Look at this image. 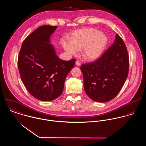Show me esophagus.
Returning a JSON list of instances; mask_svg holds the SVG:
<instances>
[{"label": "esophagus", "instance_id": "obj_1", "mask_svg": "<svg viewBox=\"0 0 146 146\" xmlns=\"http://www.w3.org/2000/svg\"><path fill=\"white\" fill-rule=\"evenodd\" d=\"M75 64H76V66H79L81 65V63H80V62L79 61H76L75 62Z\"/></svg>", "mask_w": 146, "mask_h": 146}]
</instances>
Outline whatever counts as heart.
I'll return each instance as SVG.
<instances>
[{
  "mask_svg": "<svg viewBox=\"0 0 146 146\" xmlns=\"http://www.w3.org/2000/svg\"><path fill=\"white\" fill-rule=\"evenodd\" d=\"M108 42L106 35L93 27L85 28L74 31L70 41L63 40L62 45L70 54H78L79 50H82L84 58L88 61H94L100 58Z\"/></svg>",
  "mask_w": 146,
  "mask_h": 146,
  "instance_id": "obj_1",
  "label": "heart"
}]
</instances>
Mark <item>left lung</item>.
Returning a JSON list of instances; mask_svg holds the SVG:
<instances>
[{"mask_svg":"<svg viewBox=\"0 0 146 146\" xmlns=\"http://www.w3.org/2000/svg\"><path fill=\"white\" fill-rule=\"evenodd\" d=\"M129 64L125 44L116 34L114 42L98 60L81 66L86 94L98 102L112 100L126 80Z\"/></svg>","mask_w":146,"mask_h":146,"instance_id":"8db88e82","label":"left lung"}]
</instances>
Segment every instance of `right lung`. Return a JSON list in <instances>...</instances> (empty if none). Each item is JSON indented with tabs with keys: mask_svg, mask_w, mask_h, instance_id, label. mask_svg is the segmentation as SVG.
<instances>
[{
	"mask_svg": "<svg viewBox=\"0 0 146 146\" xmlns=\"http://www.w3.org/2000/svg\"><path fill=\"white\" fill-rule=\"evenodd\" d=\"M57 26L44 25L23 41L18 59L21 80L28 92L42 101L56 100L62 93L66 78L75 60H61L50 37Z\"/></svg>",
	"mask_w": 146,
	"mask_h": 146,
	"instance_id": "obj_1",
	"label": "right lung"
}]
</instances>
